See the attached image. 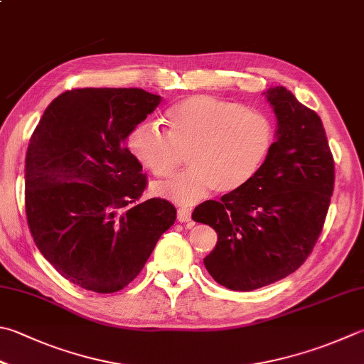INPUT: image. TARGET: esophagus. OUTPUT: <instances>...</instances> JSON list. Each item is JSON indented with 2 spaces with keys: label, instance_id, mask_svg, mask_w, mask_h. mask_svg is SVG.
<instances>
[{
  "label": "esophagus",
  "instance_id": "34e87169",
  "mask_svg": "<svg viewBox=\"0 0 364 364\" xmlns=\"http://www.w3.org/2000/svg\"><path fill=\"white\" fill-rule=\"evenodd\" d=\"M191 212L188 209H179L177 210V220L179 222H190Z\"/></svg>",
  "mask_w": 364,
  "mask_h": 364
}]
</instances>
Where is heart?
Wrapping results in <instances>:
<instances>
[{"label":"heart","mask_w":364,"mask_h":364,"mask_svg":"<svg viewBox=\"0 0 364 364\" xmlns=\"http://www.w3.org/2000/svg\"><path fill=\"white\" fill-rule=\"evenodd\" d=\"M169 134L142 122L128 136L134 160L156 177H168L188 154L190 169L156 183L154 193L179 205L201 201L212 190L245 187L271 154L276 129L262 111L209 95H195L166 112Z\"/></svg>","instance_id":"1"}]
</instances>
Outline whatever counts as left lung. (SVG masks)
Returning a JSON list of instances; mask_svg holds the SVG:
<instances>
[{"instance_id": "8db88e82", "label": "left lung", "mask_w": 364, "mask_h": 364, "mask_svg": "<svg viewBox=\"0 0 364 364\" xmlns=\"http://www.w3.org/2000/svg\"><path fill=\"white\" fill-rule=\"evenodd\" d=\"M263 95L277 122L267 160L245 187L191 214L217 231L205 269L235 291L262 289L296 271L317 242L333 195L334 161L318 115L285 87Z\"/></svg>"}]
</instances>
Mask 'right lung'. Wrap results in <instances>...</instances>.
Segmentation results:
<instances>
[{
  "instance_id": "obj_1",
  "label": "right lung",
  "mask_w": 364,
  "mask_h": 364,
  "mask_svg": "<svg viewBox=\"0 0 364 364\" xmlns=\"http://www.w3.org/2000/svg\"><path fill=\"white\" fill-rule=\"evenodd\" d=\"M142 88H77L55 98L25 159V208L39 252L71 284L114 293L142 271L176 208L139 201L129 133L161 102Z\"/></svg>"
}]
</instances>
